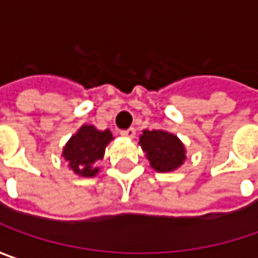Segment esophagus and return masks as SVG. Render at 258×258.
<instances>
[{
  "mask_svg": "<svg viewBox=\"0 0 258 258\" xmlns=\"http://www.w3.org/2000/svg\"><path fill=\"white\" fill-rule=\"evenodd\" d=\"M121 136H122V137H127V139H134V137H136V130H124V131H121Z\"/></svg>",
  "mask_w": 258,
  "mask_h": 258,
  "instance_id": "34e87169",
  "label": "esophagus"
}]
</instances>
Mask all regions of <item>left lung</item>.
<instances>
[{
	"instance_id": "obj_1",
	"label": "left lung",
	"mask_w": 258,
	"mask_h": 258,
	"mask_svg": "<svg viewBox=\"0 0 258 258\" xmlns=\"http://www.w3.org/2000/svg\"><path fill=\"white\" fill-rule=\"evenodd\" d=\"M139 144L151 167L159 173L174 172L186 160L185 144L166 130H143Z\"/></svg>"
}]
</instances>
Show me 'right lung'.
<instances>
[{
  "label": "right lung",
  "instance_id": "add662e5",
  "mask_svg": "<svg viewBox=\"0 0 258 258\" xmlns=\"http://www.w3.org/2000/svg\"><path fill=\"white\" fill-rule=\"evenodd\" d=\"M114 136L109 130L84 124L64 144L62 157L68 167L81 177H94L99 172L96 163L104 159L105 149Z\"/></svg>",
  "mask_w": 258,
  "mask_h": 258
}]
</instances>
